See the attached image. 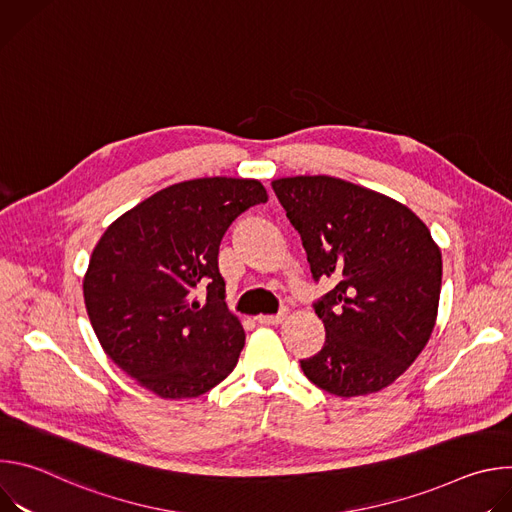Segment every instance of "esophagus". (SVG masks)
<instances>
[{"label":"esophagus","instance_id":"esophagus-1","mask_svg":"<svg viewBox=\"0 0 512 512\" xmlns=\"http://www.w3.org/2000/svg\"><path fill=\"white\" fill-rule=\"evenodd\" d=\"M261 326H277V324H281L283 322V316L279 314V316H257L255 318Z\"/></svg>","mask_w":512,"mask_h":512}]
</instances>
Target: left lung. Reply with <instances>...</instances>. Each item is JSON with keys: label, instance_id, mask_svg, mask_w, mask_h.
Masks as SVG:
<instances>
[{"label": "left lung", "instance_id": "left-lung-1", "mask_svg": "<svg viewBox=\"0 0 512 512\" xmlns=\"http://www.w3.org/2000/svg\"><path fill=\"white\" fill-rule=\"evenodd\" d=\"M300 233L314 279L336 285L316 304L324 348L304 375L336 397L377 393L421 354L437 320L442 251L391 196L332 176L271 182Z\"/></svg>", "mask_w": 512, "mask_h": 512}]
</instances>
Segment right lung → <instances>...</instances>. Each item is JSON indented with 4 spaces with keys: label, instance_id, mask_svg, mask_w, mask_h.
<instances>
[{
    "label": "right lung",
    "instance_id": "obj_1",
    "mask_svg": "<svg viewBox=\"0 0 512 512\" xmlns=\"http://www.w3.org/2000/svg\"><path fill=\"white\" fill-rule=\"evenodd\" d=\"M261 202L259 180H186L123 212L95 245L83 279L87 314L105 354L143 389L198 397L235 369L245 330L225 304L218 247ZM198 286L207 287L204 305Z\"/></svg>",
    "mask_w": 512,
    "mask_h": 512
}]
</instances>
